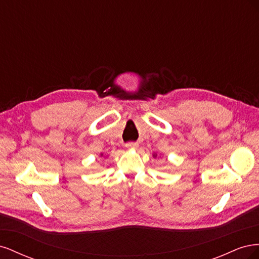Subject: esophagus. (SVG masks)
<instances>
[{
    "instance_id": "obj_1",
    "label": "esophagus",
    "mask_w": 259,
    "mask_h": 259,
    "mask_svg": "<svg viewBox=\"0 0 259 259\" xmlns=\"http://www.w3.org/2000/svg\"><path fill=\"white\" fill-rule=\"evenodd\" d=\"M125 147L126 148H131V149H136L137 147H138V143H127V144H125Z\"/></svg>"
}]
</instances>
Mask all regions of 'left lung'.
Masks as SVG:
<instances>
[{
	"label": "left lung",
	"instance_id": "obj_1",
	"mask_svg": "<svg viewBox=\"0 0 259 259\" xmlns=\"http://www.w3.org/2000/svg\"><path fill=\"white\" fill-rule=\"evenodd\" d=\"M154 156H155V155H154Z\"/></svg>",
	"mask_w": 259,
	"mask_h": 259
}]
</instances>
